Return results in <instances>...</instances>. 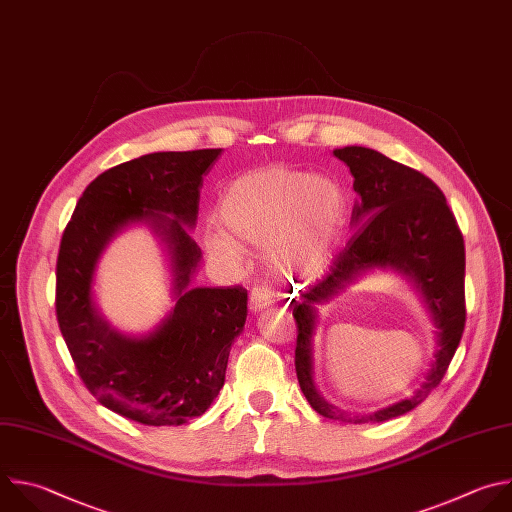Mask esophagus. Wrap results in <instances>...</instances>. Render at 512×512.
<instances>
[{
    "label": "esophagus",
    "mask_w": 512,
    "mask_h": 512,
    "mask_svg": "<svg viewBox=\"0 0 512 512\" xmlns=\"http://www.w3.org/2000/svg\"><path fill=\"white\" fill-rule=\"evenodd\" d=\"M275 301V293L271 291V287L267 285H255L251 289V295H249V305L253 311H263L265 307L273 305Z\"/></svg>",
    "instance_id": "1"
}]
</instances>
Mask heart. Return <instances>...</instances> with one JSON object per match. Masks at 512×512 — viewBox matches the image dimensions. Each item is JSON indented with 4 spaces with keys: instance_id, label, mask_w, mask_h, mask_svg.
<instances>
[{
    "instance_id": "obj_1",
    "label": "heart",
    "mask_w": 512,
    "mask_h": 512,
    "mask_svg": "<svg viewBox=\"0 0 512 512\" xmlns=\"http://www.w3.org/2000/svg\"><path fill=\"white\" fill-rule=\"evenodd\" d=\"M346 217V193L329 177L267 166L223 193L219 225L205 233L215 257L239 263L245 247H267L269 267L291 281L321 275Z\"/></svg>"
}]
</instances>
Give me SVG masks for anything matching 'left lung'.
Returning a JSON list of instances; mask_svg holds the SVG:
<instances>
[{
	"label": "left lung",
	"instance_id": "8db88e82",
	"mask_svg": "<svg viewBox=\"0 0 512 512\" xmlns=\"http://www.w3.org/2000/svg\"><path fill=\"white\" fill-rule=\"evenodd\" d=\"M333 154L350 166L354 191L362 199L352 219L362 231L333 259L325 277L301 291V301H291L297 325L295 372L303 396L317 414L350 424H376L422 404L454 358L466 323L464 239L446 197L420 170L364 146L337 148ZM374 266H394L417 281L441 329L439 350L425 386L412 399L348 419L316 394L310 380L312 305Z\"/></svg>",
	"mask_w": 512,
	"mask_h": 512
}]
</instances>
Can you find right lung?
<instances>
[{
	"label": "right lung",
	"mask_w": 512,
	"mask_h": 512,
	"mask_svg": "<svg viewBox=\"0 0 512 512\" xmlns=\"http://www.w3.org/2000/svg\"><path fill=\"white\" fill-rule=\"evenodd\" d=\"M219 154L152 152L108 168L86 187L62 235L56 317L78 376L102 406L144 426H179L207 412L247 319L241 285L191 287L201 247L187 227L197 221L203 177ZM142 218L174 255L178 305L152 336L130 340L97 315L89 289L105 243Z\"/></svg>",
	"instance_id": "1"
}]
</instances>
